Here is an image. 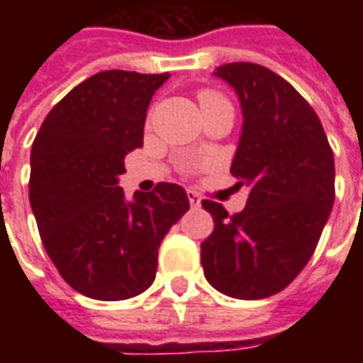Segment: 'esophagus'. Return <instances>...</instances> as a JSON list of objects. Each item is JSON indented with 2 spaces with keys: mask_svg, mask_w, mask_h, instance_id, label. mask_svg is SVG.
Returning <instances> with one entry per match:
<instances>
[{
  "mask_svg": "<svg viewBox=\"0 0 363 363\" xmlns=\"http://www.w3.org/2000/svg\"><path fill=\"white\" fill-rule=\"evenodd\" d=\"M186 196H189V202L192 208H200L202 206V198L198 196L196 190H186Z\"/></svg>",
  "mask_w": 363,
  "mask_h": 363,
  "instance_id": "esophagus-1",
  "label": "esophagus"
}]
</instances>
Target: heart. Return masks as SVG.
<instances>
[{
    "instance_id": "obj_1",
    "label": "heart",
    "mask_w": 363,
    "mask_h": 363,
    "mask_svg": "<svg viewBox=\"0 0 363 363\" xmlns=\"http://www.w3.org/2000/svg\"><path fill=\"white\" fill-rule=\"evenodd\" d=\"M216 99H221V96H218L216 93H202L200 95V103H208V101H216Z\"/></svg>"
}]
</instances>
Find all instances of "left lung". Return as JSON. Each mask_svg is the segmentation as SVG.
<instances>
[{"label": "left lung", "mask_w": 363, "mask_h": 363, "mask_svg": "<svg viewBox=\"0 0 363 363\" xmlns=\"http://www.w3.org/2000/svg\"><path fill=\"white\" fill-rule=\"evenodd\" d=\"M235 91L243 124L231 174L249 198L229 216L204 200L212 235L200 245L206 280L237 299H262L289 286L311 259L335 202V157L319 116L268 67H216Z\"/></svg>", "instance_id": "8db88e82"}]
</instances>
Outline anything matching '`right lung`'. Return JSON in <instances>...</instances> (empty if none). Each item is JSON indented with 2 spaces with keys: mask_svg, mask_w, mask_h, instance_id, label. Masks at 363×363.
I'll use <instances>...</instances> for the list:
<instances>
[{
  "mask_svg": "<svg viewBox=\"0 0 363 363\" xmlns=\"http://www.w3.org/2000/svg\"><path fill=\"white\" fill-rule=\"evenodd\" d=\"M167 79L99 72L48 112L35 138L30 208L54 267L83 296L120 301L145 291L159 245L189 212L186 192L173 182L132 200L118 186L124 157L143 145L151 96Z\"/></svg>",
  "mask_w": 363,
  "mask_h": 363,
  "instance_id": "1",
  "label": "right lung"
}]
</instances>
